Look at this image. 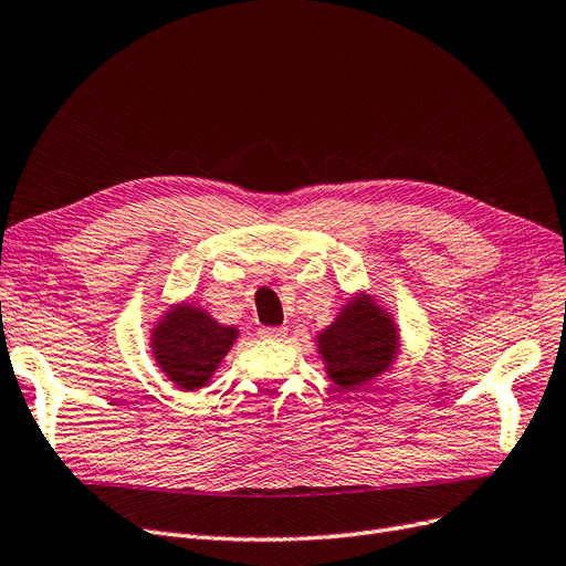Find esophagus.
<instances>
[{"instance_id":"obj_1","label":"esophagus","mask_w":566,"mask_h":566,"mask_svg":"<svg viewBox=\"0 0 566 566\" xmlns=\"http://www.w3.org/2000/svg\"><path fill=\"white\" fill-rule=\"evenodd\" d=\"M259 334H261L263 338H275V340H282V338L286 336V329H284V326H261Z\"/></svg>"}]
</instances>
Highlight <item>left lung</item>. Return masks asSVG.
<instances>
[{
    "label": "left lung",
    "instance_id": "1",
    "mask_svg": "<svg viewBox=\"0 0 566 566\" xmlns=\"http://www.w3.org/2000/svg\"><path fill=\"white\" fill-rule=\"evenodd\" d=\"M317 340L329 378L340 390H357L390 369L399 336L390 315L359 296L340 310L338 319Z\"/></svg>",
    "mask_w": 566,
    "mask_h": 566
}]
</instances>
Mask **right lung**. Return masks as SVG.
<instances>
[{
    "label": "right lung",
    "mask_w": 566,
    "mask_h": 566,
    "mask_svg": "<svg viewBox=\"0 0 566 566\" xmlns=\"http://www.w3.org/2000/svg\"><path fill=\"white\" fill-rule=\"evenodd\" d=\"M234 338V326L218 324L202 307L186 303L155 324L153 355L174 386L199 390L211 380Z\"/></svg>",
    "instance_id": "right-lung-1"
}]
</instances>
